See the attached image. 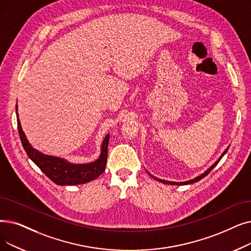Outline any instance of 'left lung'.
I'll return each mask as SVG.
<instances>
[{"instance_id": "left-lung-1", "label": "left lung", "mask_w": 251, "mask_h": 251, "mask_svg": "<svg viewBox=\"0 0 251 251\" xmlns=\"http://www.w3.org/2000/svg\"><path fill=\"white\" fill-rule=\"evenodd\" d=\"M227 150H228V148L227 149H226L225 150V151L223 152L222 154V156L217 159V161L216 162H214V164L213 165H211L210 166V168H208L207 169L204 173H202L201 176H197V177H195V178H193V179H190V180H188V181H181V182H176V181H168V180H165V179H161V178H158V177H156V176H151V174L150 173V172H148V174L149 176H151L152 178H154L155 180H158V181H160V182H162V183H165V184H171V186H184V184H191V183H194V182H197V181H199V180H201L203 177H205L207 174H208L217 164H219V162L221 161V159L226 155V152L227 151Z\"/></svg>"}]
</instances>
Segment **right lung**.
I'll return each instance as SVG.
<instances>
[{
	"mask_svg": "<svg viewBox=\"0 0 251 251\" xmlns=\"http://www.w3.org/2000/svg\"><path fill=\"white\" fill-rule=\"evenodd\" d=\"M16 116L19 137L27 156L53 182H55L58 186H75V184L89 182L99 177L104 171L110 134H106L104 137L101 144L100 155L94 162L86 163V164H74V163H71L65 159L43 154V152L32 148L28 143L23 128H21L17 113V104Z\"/></svg>",
	"mask_w": 251,
	"mask_h": 251,
	"instance_id": "obj_1",
	"label": "right lung"
}]
</instances>
